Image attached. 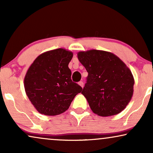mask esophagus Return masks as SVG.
Returning a JSON list of instances; mask_svg holds the SVG:
<instances>
[{
  "label": "esophagus",
  "instance_id": "esophagus-1",
  "mask_svg": "<svg viewBox=\"0 0 153 153\" xmlns=\"http://www.w3.org/2000/svg\"><path fill=\"white\" fill-rule=\"evenodd\" d=\"M79 83V85H80V86H81V87H83V81H79V82L78 83Z\"/></svg>",
  "mask_w": 153,
  "mask_h": 153
}]
</instances>
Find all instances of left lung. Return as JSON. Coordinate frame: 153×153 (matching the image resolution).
Wrapping results in <instances>:
<instances>
[{
	"label": "left lung",
	"instance_id": "1",
	"mask_svg": "<svg viewBox=\"0 0 153 153\" xmlns=\"http://www.w3.org/2000/svg\"><path fill=\"white\" fill-rule=\"evenodd\" d=\"M77 57L88 75L81 93L93 113L106 117L118 114L132 97L134 79L131 70L108 51H79Z\"/></svg>",
	"mask_w": 153,
	"mask_h": 153
}]
</instances>
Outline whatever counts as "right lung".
I'll return each mask as SVG.
<instances>
[{"label":"right lung","instance_id":"add662e5","mask_svg":"<svg viewBox=\"0 0 153 153\" xmlns=\"http://www.w3.org/2000/svg\"><path fill=\"white\" fill-rule=\"evenodd\" d=\"M73 53L65 49L51 50L37 56L24 77V88L36 110L46 116L65 111L82 88L71 79L69 62Z\"/></svg>","mask_w":153,"mask_h":153}]
</instances>
